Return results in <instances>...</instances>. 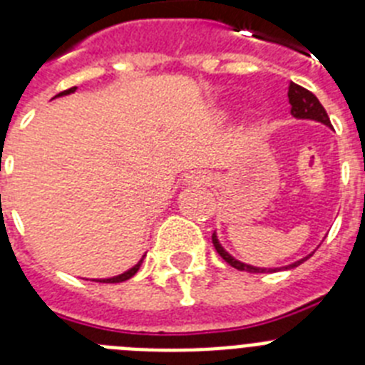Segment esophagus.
I'll use <instances>...</instances> for the list:
<instances>
[{
  "instance_id": "obj_1",
  "label": "esophagus",
  "mask_w": 365,
  "mask_h": 365,
  "mask_svg": "<svg viewBox=\"0 0 365 365\" xmlns=\"http://www.w3.org/2000/svg\"><path fill=\"white\" fill-rule=\"evenodd\" d=\"M190 180H192V182H197V185H208V182H210V177L205 175V173H193V175L190 177Z\"/></svg>"
}]
</instances>
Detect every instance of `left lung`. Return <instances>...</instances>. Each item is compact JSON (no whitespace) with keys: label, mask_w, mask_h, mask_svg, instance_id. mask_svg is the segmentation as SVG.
<instances>
[{"label":"left lung","mask_w":365,"mask_h":365,"mask_svg":"<svg viewBox=\"0 0 365 365\" xmlns=\"http://www.w3.org/2000/svg\"><path fill=\"white\" fill-rule=\"evenodd\" d=\"M289 104H291V115L294 118L322 122V124H325L331 128V120H329L324 106L320 104V100L316 98L311 91H307L305 87L291 82V86H289ZM212 241H214V247H215V250H217L219 256L227 261L228 265L234 267V269L245 270V272H276V270H278V269H265V267H252V265H248V263H243V261L235 259L234 256H230V254H228L227 250L222 248V245L219 243L217 234H215V232H214V235H212ZM309 256H311V254H309ZM307 257H302V259L294 261V263H291V265L282 267V269H285V270L294 269V267L302 265L303 261L307 259Z\"/></svg>","instance_id":"1"}]
</instances>
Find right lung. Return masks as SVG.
<instances>
[{
	"mask_svg": "<svg viewBox=\"0 0 365 365\" xmlns=\"http://www.w3.org/2000/svg\"><path fill=\"white\" fill-rule=\"evenodd\" d=\"M76 91V87H71V89H67V91H62V93H58L56 96H66V95H71V93ZM54 96V98H56ZM143 261H144V256L140 257V261H138L137 265L131 267L130 270H125V272L118 274V276H113V278H104V279H95V282H100V283H120V282H125V279H130L133 278L135 274H137V270L140 269V265H143Z\"/></svg>",
	"mask_w": 365,
	"mask_h": 365,
	"instance_id": "add662e5",
	"label": "right lung"
}]
</instances>
